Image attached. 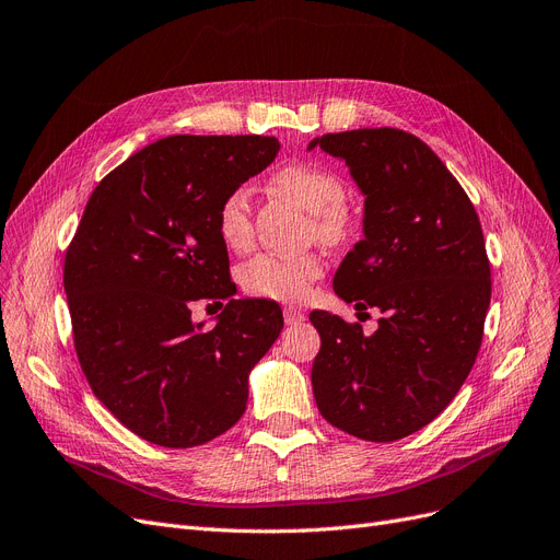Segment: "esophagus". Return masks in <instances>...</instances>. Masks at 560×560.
<instances>
[{
    "mask_svg": "<svg viewBox=\"0 0 560 560\" xmlns=\"http://www.w3.org/2000/svg\"><path fill=\"white\" fill-rule=\"evenodd\" d=\"M306 316L300 312V308H293V306H285L283 308V320L285 325H300Z\"/></svg>",
    "mask_w": 560,
    "mask_h": 560,
    "instance_id": "1",
    "label": "esophagus"
}]
</instances>
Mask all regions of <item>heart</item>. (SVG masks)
Wrapping results in <instances>:
<instances>
[{
	"instance_id": "1",
	"label": "heart",
	"mask_w": 560,
	"mask_h": 560,
	"mask_svg": "<svg viewBox=\"0 0 560 560\" xmlns=\"http://www.w3.org/2000/svg\"><path fill=\"white\" fill-rule=\"evenodd\" d=\"M269 186L308 212L312 235H316L320 242L337 244L348 235V189L346 182L335 171L304 161L285 163L269 177ZM214 223L221 242L231 252H244V248L252 246L254 219L252 196H248L246 186H235L219 200ZM323 272L325 265L316 254H260L242 265L240 283L254 298L300 302L312 293V285L323 277Z\"/></svg>"
}]
</instances>
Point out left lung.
Here are the masks:
<instances>
[{
    "label": "left lung",
    "instance_id": "8db88e82",
    "mask_svg": "<svg viewBox=\"0 0 560 560\" xmlns=\"http://www.w3.org/2000/svg\"><path fill=\"white\" fill-rule=\"evenodd\" d=\"M316 144L346 161L364 194V240L337 269L335 291L383 318L369 337L360 323L312 312L314 397L329 424L392 443L439 418L478 358L491 300L482 225L418 136L381 127L325 133L308 148Z\"/></svg>",
    "mask_w": 560,
    "mask_h": 560
}]
</instances>
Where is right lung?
<instances>
[{"label": "right lung", "mask_w": 560, "mask_h": 560, "mask_svg": "<svg viewBox=\"0 0 560 560\" xmlns=\"http://www.w3.org/2000/svg\"><path fill=\"white\" fill-rule=\"evenodd\" d=\"M275 136H171L92 191L65 258L73 346L96 399L136 436L196 447L246 408L248 371L283 327L277 302L233 300L219 200L265 171ZM229 302L202 334L190 306Z\"/></svg>", "instance_id": "right-lung-1"}]
</instances>
